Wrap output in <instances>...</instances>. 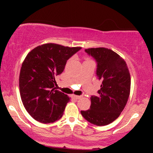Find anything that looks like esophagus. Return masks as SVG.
<instances>
[{"label": "esophagus", "mask_w": 153, "mask_h": 153, "mask_svg": "<svg viewBox=\"0 0 153 153\" xmlns=\"http://www.w3.org/2000/svg\"><path fill=\"white\" fill-rule=\"evenodd\" d=\"M80 97H81L80 96H75V95H73V98L75 99H79Z\"/></svg>", "instance_id": "obj_1"}]
</instances>
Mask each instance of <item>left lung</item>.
I'll use <instances>...</instances> for the list:
<instances>
[{
  "mask_svg": "<svg viewBox=\"0 0 153 153\" xmlns=\"http://www.w3.org/2000/svg\"><path fill=\"white\" fill-rule=\"evenodd\" d=\"M97 63L96 74L102 82L97 96H91L90 108L80 113L88 122L105 126L117 119L127 104L131 78L125 61L104 47L85 49Z\"/></svg>",
  "mask_w": 153,
  "mask_h": 153,
  "instance_id": "8db88e82",
  "label": "left lung"
}]
</instances>
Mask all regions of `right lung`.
<instances>
[{
	"mask_svg": "<svg viewBox=\"0 0 153 153\" xmlns=\"http://www.w3.org/2000/svg\"><path fill=\"white\" fill-rule=\"evenodd\" d=\"M80 49L48 43L26 55L19 75V90L24 106L35 120L47 124L62 117L70 98L55 90L54 77L62 73L68 59Z\"/></svg>",
	"mask_w": 153,
	"mask_h": 153,
	"instance_id": "obj_1",
	"label": "right lung"
}]
</instances>
